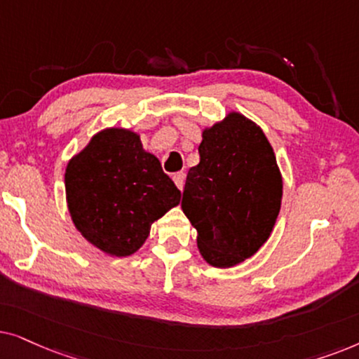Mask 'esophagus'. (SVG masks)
I'll return each instance as SVG.
<instances>
[{
  "mask_svg": "<svg viewBox=\"0 0 359 359\" xmlns=\"http://www.w3.org/2000/svg\"><path fill=\"white\" fill-rule=\"evenodd\" d=\"M172 179H174V182H175L177 187H179V190H184V187H185V174H184V172H177V174H174Z\"/></svg>",
  "mask_w": 359,
  "mask_h": 359,
  "instance_id": "esophagus-1",
  "label": "esophagus"
}]
</instances>
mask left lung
Returning a JSON list of instances; mask_svg holds the SVG:
<instances>
[{"label":"left lung","mask_w":359,"mask_h":359,"mask_svg":"<svg viewBox=\"0 0 359 359\" xmlns=\"http://www.w3.org/2000/svg\"><path fill=\"white\" fill-rule=\"evenodd\" d=\"M198 152L182 210L197 229L203 259L226 269L269 240L283 202V174L259 124L238 111L205 128Z\"/></svg>","instance_id":"obj_1"}]
</instances>
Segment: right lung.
<instances>
[{
  "label": "right lung",
  "instance_id": "obj_1",
  "mask_svg": "<svg viewBox=\"0 0 359 359\" xmlns=\"http://www.w3.org/2000/svg\"><path fill=\"white\" fill-rule=\"evenodd\" d=\"M180 190L142 147L140 133L104 128L65 167L70 218L104 255L126 257L144 245L152 223L180 203Z\"/></svg>",
  "mask_w": 359,
  "mask_h": 359
}]
</instances>
